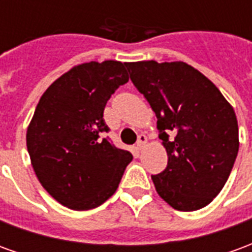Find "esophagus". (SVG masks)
<instances>
[{"instance_id":"34e87169","label":"esophagus","mask_w":252,"mask_h":252,"mask_svg":"<svg viewBox=\"0 0 252 252\" xmlns=\"http://www.w3.org/2000/svg\"><path fill=\"white\" fill-rule=\"evenodd\" d=\"M146 143H147V137L144 136V135H140L139 139H137V143L136 146H135V148H136L137 151H140V150L146 146Z\"/></svg>"}]
</instances>
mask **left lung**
<instances>
[{"label":"left lung","mask_w":252,"mask_h":252,"mask_svg":"<svg viewBox=\"0 0 252 252\" xmlns=\"http://www.w3.org/2000/svg\"><path fill=\"white\" fill-rule=\"evenodd\" d=\"M133 85L157 115L167 167L153 175L158 194L177 211H198L224 188L239 150L232 105L185 62L126 63Z\"/></svg>","instance_id":"8db88e82"}]
</instances>
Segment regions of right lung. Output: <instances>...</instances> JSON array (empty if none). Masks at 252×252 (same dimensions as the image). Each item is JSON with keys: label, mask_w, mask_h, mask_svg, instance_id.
I'll return each mask as SVG.
<instances>
[{"label": "right lung", "mask_w": 252, "mask_h": 252, "mask_svg": "<svg viewBox=\"0 0 252 252\" xmlns=\"http://www.w3.org/2000/svg\"><path fill=\"white\" fill-rule=\"evenodd\" d=\"M126 63L86 62L48 86L27 128V148L37 180L72 211H88L115 194L132 154L99 133L105 105L128 82Z\"/></svg>", "instance_id": "1"}]
</instances>
